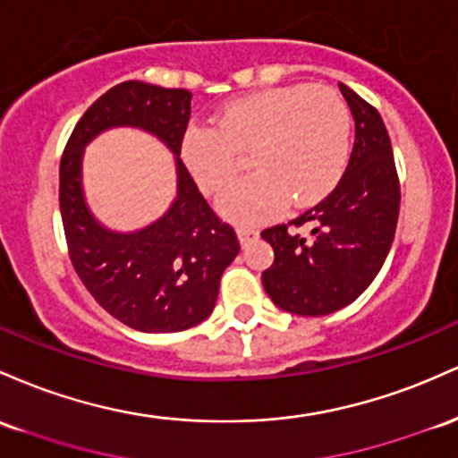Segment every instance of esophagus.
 I'll list each match as a JSON object with an SVG mask.
<instances>
[{
  "label": "esophagus",
  "instance_id": "1",
  "mask_svg": "<svg viewBox=\"0 0 458 458\" xmlns=\"http://www.w3.org/2000/svg\"><path fill=\"white\" fill-rule=\"evenodd\" d=\"M238 238H240V244L249 246L250 242H255V240L259 238V231H257L255 227H246V225H240Z\"/></svg>",
  "mask_w": 458,
  "mask_h": 458
}]
</instances>
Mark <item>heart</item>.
<instances>
[{
  "mask_svg": "<svg viewBox=\"0 0 458 458\" xmlns=\"http://www.w3.org/2000/svg\"><path fill=\"white\" fill-rule=\"evenodd\" d=\"M352 118L340 92L327 86H276L231 101L212 127L183 133L182 157L203 192L235 177L238 153L255 168L218 199L225 218L259 223L292 208L320 203L340 183L351 156Z\"/></svg>",
  "mask_w": 458,
  "mask_h": 458,
  "instance_id": "obj_1",
  "label": "heart"
}]
</instances>
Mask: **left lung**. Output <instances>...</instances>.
Wrapping results in <instances>:
<instances>
[{"label":"left lung","instance_id":"left-lung-1","mask_svg":"<svg viewBox=\"0 0 458 458\" xmlns=\"http://www.w3.org/2000/svg\"><path fill=\"white\" fill-rule=\"evenodd\" d=\"M340 90L354 118L346 173L316 208L261 231L275 250L261 284L296 316H327L357 301L383 268L398 225L400 183L383 118L346 84Z\"/></svg>","mask_w":458,"mask_h":458}]
</instances>
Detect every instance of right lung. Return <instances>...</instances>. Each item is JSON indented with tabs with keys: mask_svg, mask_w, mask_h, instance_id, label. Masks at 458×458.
Segmentation results:
<instances>
[{
	"mask_svg": "<svg viewBox=\"0 0 458 458\" xmlns=\"http://www.w3.org/2000/svg\"><path fill=\"white\" fill-rule=\"evenodd\" d=\"M192 95L145 81H123L77 121L60 160V214L71 264L104 310L145 333H177L214 311L220 276L240 253L233 227L218 218L179 160ZM112 126H138L174 151L178 197L145 230H106L85 205L81 157L92 137Z\"/></svg>",
	"mask_w": 458,
	"mask_h": 458,
	"instance_id": "obj_1",
	"label": "right lung"
}]
</instances>
